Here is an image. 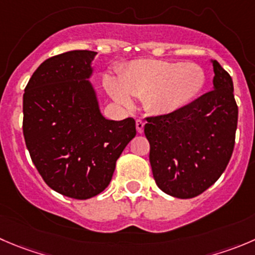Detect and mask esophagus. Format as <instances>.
I'll return each mask as SVG.
<instances>
[{
  "instance_id": "obj_1",
  "label": "esophagus",
  "mask_w": 255,
  "mask_h": 255,
  "mask_svg": "<svg viewBox=\"0 0 255 255\" xmlns=\"http://www.w3.org/2000/svg\"><path fill=\"white\" fill-rule=\"evenodd\" d=\"M135 127H137L138 133H143V128H144V122L142 120L135 121Z\"/></svg>"
}]
</instances>
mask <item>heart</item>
<instances>
[{"instance_id": "heart-1", "label": "heart", "mask_w": 255, "mask_h": 255, "mask_svg": "<svg viewBox=\"0 0 255 255\" xmlns=\"http://www.w3.org/2000/svg\"><path fill=\"white\" fill-rule=\"evenodd\" d=\"M206 85V73L196 63L142 59L121 72L120 81L107 78L111 96L122 106L132 97L144 98V107L155 115H169L190 103Z\"/></svg>"}]
</instances>
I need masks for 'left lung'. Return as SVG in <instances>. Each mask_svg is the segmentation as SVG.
I'll list each match as a JSON object with an SVG mask.
<instances>
[{"label": "left lung", "instance_id": "8db88e82", "mask_svg": "<svg viewBox=\"0 0 255 255\" xmlns=\"http://www.w3.org/2000/svg\"><path fill=\"white\" fill-rule=\"evenodd\" d=\"M213 91L169 115L147 117L144 134L158 187L172 197L193 198L226 170L236 143L238 106L233 81L217 61Z\"/></svg>", "mask_w": 255, "mask_h": 255}]
</instances>
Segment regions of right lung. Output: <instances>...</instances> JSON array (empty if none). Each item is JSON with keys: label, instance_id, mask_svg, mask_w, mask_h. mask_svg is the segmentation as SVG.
I'll return each mask as SVG.
<instances>
[{"label": "right lung", "instance_id": "right-lung-1", "mask_svg": "<svg viewBox=\"0 0 255 255\" xmlns=\"http://www.w3.org/2000/svg\"><path fill=\"white\" fill-rule=\"evenodd\" d=\"M96 52L70 51L46 59L23 95V135L46 184L75 199L106 189L116 162L134 138L135 121L106 120L88 78Z\"/></svg>", "mask_w": 255, "mask_h": 255}]
</instances>
